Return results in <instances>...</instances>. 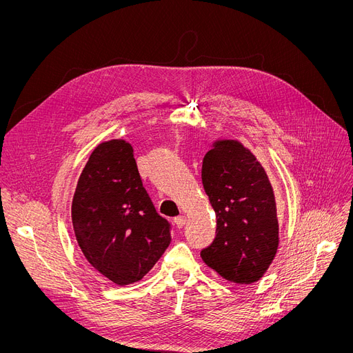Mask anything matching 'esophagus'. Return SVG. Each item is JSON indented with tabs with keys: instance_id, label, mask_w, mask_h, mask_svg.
Returning a JSON list of instances; mask_svg holds the SVG:
<instances>
[{
	"instance_id": "1",
	"label": "esophagus",
	"mask_w": 353,
	"mask_h": 353,
	"mask_svg": "<svg viewBox=\"0 0 353 353\" xmlns=\"http://www.w3.org/2000/svg\"><path fill=\"white\" fill-rule=\"evenodd\" d=\"M174 225L179 229H183L184 225H186V216H177V217H174Z\"/></svg>"
}]
</instances>
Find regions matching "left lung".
I'll return each instance as SVG.
<instances>
[{
    "label": "left lung",
    "instance_id": "left-lung-1",
    "mask_svg": "<svg viewBox=\"0 0 353 353\" xmlns=\"http://www.w3.org/2000/svg\"><path fill=\"white\" fill-rule=\"evenodd\" d=\"M201 181L217 219L203 262L237 285L262 279L279 248L276 199L263 165L239 140L217 139L203 159Z\"/></svg>",
    "mask_w": 353,
    "mask_h": 353
}]
</instances>
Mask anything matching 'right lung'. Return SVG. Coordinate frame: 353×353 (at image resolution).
<instances>
[{
    "label": "right lung",
    "mask_w": 353,
    "mask_h": 353,
    "mask_svg": "<svg viewBox=\"0 0 353 353\" xmlns=\"http://www.w3.org/2000/svg\"><path fill=\"white\" fill-rule=\"evenodd\" d=\"M133 145L100 143L80 174L71 221L87 262L108 281H141L172 242L170 228L154 209L139 174Z\"/></svg>",
    "instance_id": "obj_1"
}]
</instances>
